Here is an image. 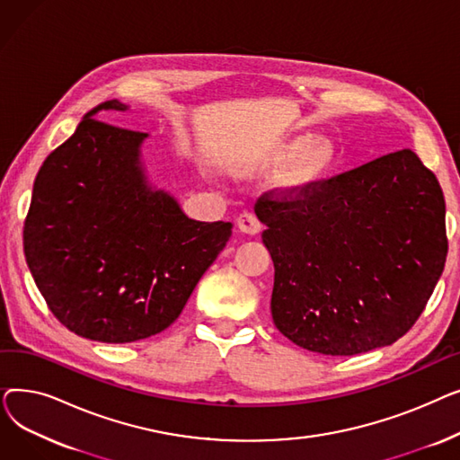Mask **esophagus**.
<instances>
[{"instance_id": "1", "label": "esophagus", "mask_w": 460, "mask_h": 460, "mask_svg": "<svg viewBox=\"0 0 460 460\" xmlns=\"http://www.w3.org/2000/svg\"><path fill=\"white\" fill-rule=\"evenodd\" d=\"M236 227L246 234H257L262 226L253 212H243L236 217Z\"/></svg>"}]
</instances>
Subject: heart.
<instances>
[{
  "label": "heart",
  "mask_w": 460,
  "mask_h": 460,
  "mask_svg": "<svg viewBox=\"0 0 460 460\" xmlns=\"http://www.w3.org/2000/svg\"><path fill=\"white\" fill-rule=\"evenodd\" d=\"M332 162L330 141L302 134L276 145L261 164L262 167L281 165L272 179V190L281 198H298L328 173Z\"/></svg>",
  "instance_id": "heart-1"
}]
</instances>
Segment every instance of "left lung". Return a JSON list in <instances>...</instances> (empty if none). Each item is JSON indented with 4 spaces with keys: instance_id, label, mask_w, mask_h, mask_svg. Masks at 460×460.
<instances>
[{
    "instance_id": "8db88e82",
    "label": "left lung",
    "mask_w": 460,
    "mask_h": 460,
    "mask_svg": "<svg viewBox=\"0 0 460 460\" xmlns=\"http://www.w3.org/2000/svg\"><path fill=\"white\" fill-rule=\"evenodd\" d=\"M255 214L274 261V324L311 352L354 356L395 343L444 272V193L410 149L298 198L264 193Z\"/></svg>"
}]
</instances>
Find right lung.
<instances>
[{"mask_svg":"<svg viewBox=\"0 0 460 460\" xmlns=\"http://www.w3.org/2000/svg\"><path fill=\"white\" fill-rule=\"evenodd\" d=\"M87 111L40 165L23 224L28 267L56 319L101 343H132L181 315L231 236L229 222L188 217L141 160L147 134Z\"/></svg>","mask_w":460,"mask_h":460,"instance_id":"add662e5","label":"right lung"}]
</instances>
